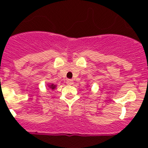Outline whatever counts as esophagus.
Segmentation results:
<instances>
[{
	"label": "esophagus",
	"instance_id": "34e87169",
	"mask_svg": "<svg viewBox=\"0 0 148 148\" xmlns=\"http://www.w3.org/2000/svg\"><path fill=\"white\" fill-rule=\"evenodd\" d=\"M66 84H67L68 85H72L73 84V81L72 79H67L66 80Z\"/></svg>",
	"mask_w": 148,
	"mask_h": 148
}]
</instances>
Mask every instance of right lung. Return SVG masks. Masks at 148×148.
I'll return each mask as SVG.
<instances>
[{"label": "right lung", "mask_w": 148, "mask_h": 148, "mask_svg": "<svg viewBox=\"0 0 148 148\" xmlns=\"http://www.w3.org/2000/svg\"><path fill=\"white\" fill-rule=\"evenodd\" d=\"M49 87H50V88L52 89V90H53V89L56 88V86H55L54 84H51V85H49Z\"/></svg>", "instance_id": "obj_1"}]
</instances>
